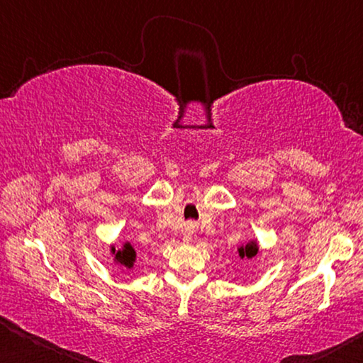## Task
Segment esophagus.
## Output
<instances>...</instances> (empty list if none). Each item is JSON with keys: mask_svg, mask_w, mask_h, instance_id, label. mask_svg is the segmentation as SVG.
I'll list each match as a JSON object with an SVG mask.
<instances>
[{"mask_svg": "<svg viewBox=\"0 0 363 363\" xmlns=\"http://www.w3.org/2000/svg\"><path fill=\"white\" fill-rule=\"evenodd\" d=\"M194 233H195V224L194 223H189L186 225V229H184V240H186V242L192 240Z\"/></svg>", "mask_w": 363, "mask_h": 363, "instance_id": "34e87169", "label": "esophagus"}]
</instances>
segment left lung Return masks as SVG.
I'll return each instance as SVG.
<instances>
[{
	"label": "left lung",
	"instance_id": "1",
	"mask_svg": "<svg viewBox=\"0 0 363 363\" xmlns=\"http://www.w3.org/2000/svg\"><path fill=\"white\" fill-rule=\"evenodd\" d=\"M257 250H259V247H257V242L251 240L247 245H243V247L238 248V255H240L242 259H243V257H248V259H251V257L256 256Z\"/></svg>",
	"mask_w": 363,
	"mask_h": 363
}]
</instances>
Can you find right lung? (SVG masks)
<instances>
[{
	"label": "right lung",
	"mask_w": 363,
	"mask_h": 363,
	"mask_svg": "<svg viewBox=\"0 0 363 363\" xmlns=\"http://www.w3.org/2000/svg\"><path fill=\"white\" fill-rule=\"evenodd\" d=\"M112 255L115 257V261L125 266L128 269H131L134 266V261H136V251L131 247V243H125L123 245L121 250H115V247H112Z\"/></svg>",
	"instance_id": "obj_1"
}]
</instances>
